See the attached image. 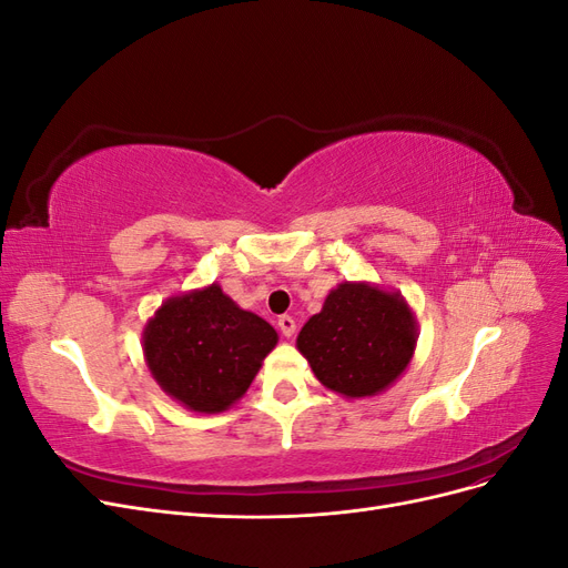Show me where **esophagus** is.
I'll return each mask as SVG.
<instances>
[{
	"instance_id": "34e87169",
	"label": "esophagus",
	"mask_w": 568,
	"mask_h": 568,
	"mask_svg": "<svg viewBox=\"0 0 568 568\" xmlns=\"http://www.w3.org/2000/svg\"><path fill=\"white\" fill-rule=\"evenodd\" d=\"M277 324H280V332L286 336V338H291L296 334V320L291 317V315H282L280 320H277Z\"/></svg>"
}]
</instances>
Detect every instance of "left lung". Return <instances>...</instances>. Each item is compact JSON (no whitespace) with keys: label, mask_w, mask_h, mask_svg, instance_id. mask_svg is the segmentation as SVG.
<instances>
[{"label":"left lung","mask_w":568,"mask_h":568,"mask_svg":"<svg viewBox=\"0 0 568 568\" xmlns=\"http://www.w3.org/2000/svg\"><path fill=\"white\" fill-rule=\"evenodd\" d=\"M417 317L400 291L343 282L296 338L317 382L348 400L372 398L400 379L417 348Z\"/></svg>","instance_id":"left-lung-1"}]
</instances>
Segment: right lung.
Wrapping results in <instances>:
<instances>
[{
	"label": "right lung",
	"instance_id": "right-lung-1",
	"mask_svg": "<svg viewBox=\"0 0 568 568\" xmlns=\"http://www.w3.org/2000/svg\"><path fill=\"white\" fill-rule=\"evenodd\" d=\"M270 322L239 307L217 282L170 296L142 332L144 363L170 398L217 415L244 398L277 346Z\"/></svg>",
	"mask_w": 568,
	"mask_h": 568
}]
</instances>
